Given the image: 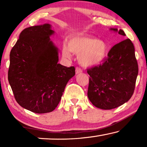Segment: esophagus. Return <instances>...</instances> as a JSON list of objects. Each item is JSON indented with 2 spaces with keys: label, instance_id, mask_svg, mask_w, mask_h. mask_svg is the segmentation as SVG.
Returning a JSON list of instances; mask_svg holds the SVG:
<instances>
[{
  "label": "esophagus",
  "instance_id": "esophagus-1",
  "mask_svg": "<svg viewBox=\"0 0 147 147\" xmlns=\"http://www.w3.org/2000/svg\"><path fill=\"white\" fill-rule=\"evenodd\" d=\"M82 72V70L81 68L78 67H76V74H81Z\"/></svg>",
  "mask_w": 147,
  "mask_h": 147
}]
</instances>
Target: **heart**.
I'll return each instance as SVG.
<instances>
[{"label":"heart","mask_w":147,"mask_h":147,"mask_svg":"<svg viewBox=\"0 0 147 147\" xmlns=\"http://www.w3.org/2000/svg\"><path fill=\"white\" fill-rule=\"evenodd\" d=\"M108 47L105 41L88 36H75L70 38L67 45H64L62 55L71 57V52L79 55L80 64L85 67H93L106 59Z\"/></svg>","instance_id":"obj_1"}]
</instances>
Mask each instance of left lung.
I'll return each mask as SVG.
<instances>
[{"instance_id":"left-lung-1","label":"left lung","mask_w":147,"mask_h":147,"mask_svg":"<svg viewBox=\"0 0 147 147\" xmlns=\"http://www.w3.org/2000/svg\"><path fill=\"white\" fill-rule=\"evenodd\" d=\"M112 31L126 36L122 29ZM88 96L94 106L111 110L128 102L134 93L138 67L133 43L129 39L116 44L102 64L88 69Z\"/></svg>"}]
</instances>
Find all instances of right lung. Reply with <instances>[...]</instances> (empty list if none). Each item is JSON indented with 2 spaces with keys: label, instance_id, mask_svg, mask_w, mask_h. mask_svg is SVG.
I'll return each mask as SVG.
<instances>
[{
  "label": "right lung",
  "instance_id": "obj_1",
  "mask_svg": "<svg viewBox=\"0 0 147 147\" xmlns=\"http://www.w3.org/2000/svg\"><path fill=\"white\" fill-rule=\"evenodd\" d=\"M53 33L48 23L26 28L10 53L8 80L16 101L37 114L55 109L76 74L74 66L57 63L58 49L50 39Z\"/></svg>",
  "mask_w": 147,
  "mask_h": 147
}]
</instances>
